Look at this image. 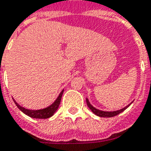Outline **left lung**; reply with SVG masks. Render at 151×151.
<instances>
[{"instance_id":"obj_1","label":"left lung","mask_w":151,"mask_h":151,"mask_svg":"<svg viewBox=\"0 0 151 151\" xmlns=\"http://www.w3.org/2000/svg\"><path fill=\"white\" fill-rule=\"evenodd\" d=\"M86 102H87V105L88 106V108L90 109L94 113L95 115H98V116H100V117H105V118L113 117V116H115V115H119V114H120L121 112L124 111L125 109H127V108L130 106V104H129L127 106H125L124 108L120 109V110H119V111H100V110H98V109H96V108L93 107V106L90 104V102L88 101V99H86Z\"/></svg>"}]
</instances>
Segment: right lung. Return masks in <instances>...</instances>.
<instances>
[{"label": "right lung", "mask_w": 151, "mask_h": 151, "mask_svg": "<svg viewBox=\"0 0 151 151\" xmlns=\"http://www.w3.org/2000/svg\"><path fill=\"white\" fill-rule=\"evenodd\" d=\"M63 90L60 93L59 96L58 97V98L56 99V101L53 102V104L50 106L49 107L45 108V109H41V110H36V111H34V110H27V109H25L24 107H22L21 106H19L17 102H16L14 100V103L16 104V106H18L19 110L22 112H23L24 114H26L27 115H28L32 118L35 119H48L51 117L52 115H53V114L55 113L58 108L59 106V104L61 102V99H62V96H63Z\"/></svg>", "instance_id": "right-lung-1"}]
</instances>
